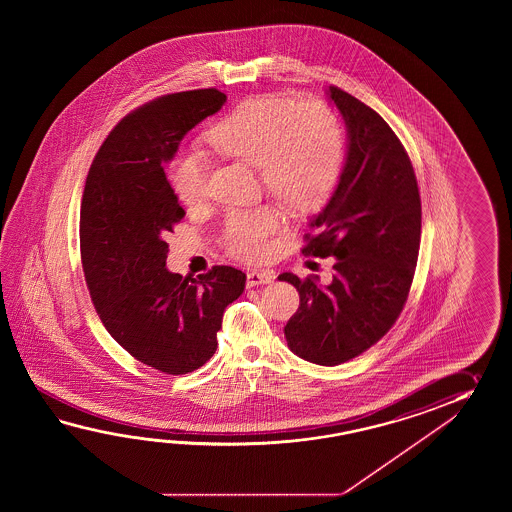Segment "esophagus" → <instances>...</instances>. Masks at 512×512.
Here are the masks:
<instances>
[{
	"instance_id": "esophagus-1",
	"label": "esophagus",
	"mask_w": 512,
	"mask_h": 512,
	"mask_svg": "<svg viewBox=\"0 0 512 512\" xmlns=\"http://www.w3.org/2000/svg\"><path fill=\"white\" fill-rule=\"evenodd\" d=\"M274 280L272 272L252 271L247 274V287H256V285H265Z\"/></svg>"
}]
</instances>
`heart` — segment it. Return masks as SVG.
I'll use <instances>...</instances> for the list:
<instances>
[{
  "label": "heart",
  "instance_id": "heart-1",
  "mask_svg": "<svg viewBox=\"0 0 512 512\" xmlns=\"http://www.w3.org/2000/svg\"><path fill=\"white\" fill-rule=\"evenodd\" d=\"M214 152L258 170L261 183L294 214L315 212L335 192L344 170V133L331 109L311 100L282 95L247 98L216 122L205 135ZM170 185L186 208L208 201V170L196 155L175 159L168 170ZM276 207L230 214L223 243L230 256L256 261L271 251L280 229Z\"/></svg>",
  "mask_w": 512,
  "mask_h": 512
}]
</instances>
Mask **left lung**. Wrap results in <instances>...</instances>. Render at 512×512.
Masks as SVG:
<instances>
[{"label":"left lung","instance_id":"1","mask_svg":"<svg viewBox=\"0 0 512 512\" xmlns=\"http://www.w3.org/2000/svg\"><path fill=\"white\" fill-rule=\"evenodd\" d=\"M327 95L348 128L342 177L311 221L302 252L335 258L327 285L283 272L300 294L285 326L287 346L300 359L337 366L377 344L401 315L414 280L421 243V197L414 166L377 111L329 86Z\"/></svg>","mask_w":512,"mask_h":512}]
</instances>
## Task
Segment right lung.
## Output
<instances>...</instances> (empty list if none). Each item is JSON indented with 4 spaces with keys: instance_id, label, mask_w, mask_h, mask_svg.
Returning <instances> with one entry per match:
<instances>
[{
    "instance_id": "obj_1",
    "label": "right lung",
    "mask_w": 512,
    "mask_h": 512,
    "mask_svg": "<svg viewBox=\"0 0 512 512\" xmlns=\"http://www.w3.org/2000/svg\"><path fill=\"white\" fill-rule=\"evenodd\" d=\"M225 102L227 95L210 87L131 111L102 142L82 196L80 254L98 316L131 357L166 375L197 370L216 353L223 313L247 280L229 265L197 278L166 269L164 238L185 210L164 163Z\"/></svg>"
}]
</instances>
